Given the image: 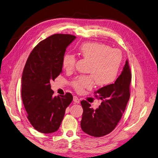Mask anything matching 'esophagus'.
<instances>
[{
    "label": "esophagus",
    "instance_id": "1",
    "mask_svg": "<svg viewBox=\"0 0 158 158\" xmlns=\"http://www.w3.org/2000/svg\"><path fill=\"white\" fill-rule=\"evenodd\" d=\"M73 102L75 104H79L80 102V100L79 98L77 97V96H73Z\"/></svg>",
    "mask_w": 158,
    "mask_h": 158
}]
</instances>
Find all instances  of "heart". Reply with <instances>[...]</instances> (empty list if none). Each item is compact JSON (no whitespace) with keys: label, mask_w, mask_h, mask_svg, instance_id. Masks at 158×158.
<instances>
[{"label":"heart","mask_w":158,"mask_h":158,"mask_svg":"<svg viewBox=\"0 0 158 158\" xmlns=\"http://www.w3.org/2000/svg\"><path fill=\"white\" fill-rule=\"evenodd\" d=\"M78 51L81 56L90 62L88 69L90 75L78 76L72 81L73 88L77 93L91 89L94 83L99 86H105L115 80L122 61L119 50L111 48L104 43L88 42L81 44ZM62 64L64 69L72 71L75 68L76 58L72 54L65 53Z\"/></svg>","instance_id":"1"}]
</instances>
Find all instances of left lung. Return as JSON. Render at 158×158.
<instances>
[{"instance_id": "obj_1", "label": "left lung", "mask_w": 158, "mask_h": 158, "mask_svg": "<svg viewBox=\"0 0 158 158\" xmlns=\"http://www.w3.org/2000/svg\"><path fill=\"white\" fill-rule=\"evenodd\" d=\"M131 72L127 60L123 71L113 84L94 92V96L102 100L96 110L86 100L81 102L83 113L81 121L83 131L94 137L110 133L120 121L130 98Z\"/></svg>"}]
</instances>
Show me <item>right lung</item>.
I'll return each instance as SVG.
<instances>
[{
    "mask_svg": "<svg viewBox=\"0 0 158 158\" xmlns=\"http://www.w3.org/2000/svg\"><path fill=\"white\" fill-rule=\"evenodd\" d=\"M68 34H54L40 41L30 53L22 77V98L27 118L35 129L48 134L62 123L72 94L54 96L50 81L62 72L66 48L75 39Z\"/></svg>",
    "mask_w": 158,
    "mask_h": 158,
    "instance_id": "obj_1",
    "label": "right lung"
}]
</instances>
